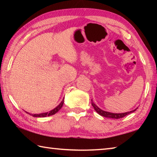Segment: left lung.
Masks as SVG:
<instances>
[{
	"mask_svg": "<svg viewBox=\"0 0 157 157\" xmlns=\"http://www.w3.org/2000/svg\"><path fill=\"white\" fill-rule=\"evenodd\" d=\"M91 105L93 107H94V109L96 111V112L99 114V115L102 116L103 117H106V118H115V119H119V118H123L127 115H128V114L131 113L132 112H134V111H136L137 109V108L136 109L131 111H127V112L125 113H111V112H108V111H103L100 109L99 107H98V106L95 104V103L93 102V100H91Z\"/></svg>",
	"mask_w": 157,
	"mask_h": 157,
	"instance_id": "8db88e82",
	"label": "left lung"
}]
</instances>
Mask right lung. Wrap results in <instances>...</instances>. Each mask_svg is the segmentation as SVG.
I'll use <instances>...</instances> for the list:
<instances>
[{
    "label": "right lung",
    "instance_id": "obj_1",
    "mask_svg": "<svg viewBox=\"0 0 157 157\" xmlns=\"http://www.w3.org/2000/svg\"><path fill=\"white\" fill-rule=\"evenodd\" d=\"M63 100H63L62 102H61L60 104L58 105L57 107H55L54 109L51 110L50 111H49V112L42 113H39V114H32V113L30 114V113H29L28 112H26V113L30 114V115H32V116H34V117H39V118H41V117H46V116H50L54 115V114L56 113L57 111H59L60 109L62 107V106L63 105Z\"/></svg>",
    "mask_w": 157,
    "mask_h": 157
}]
</instances>
